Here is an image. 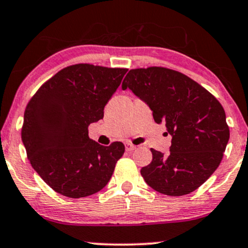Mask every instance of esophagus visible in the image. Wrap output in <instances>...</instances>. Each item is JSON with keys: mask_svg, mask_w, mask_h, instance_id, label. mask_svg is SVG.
<instances>
[{"mask_svg": "<svg viewBox=\"0 0 248 248\" xmlns=\"http://www.w3.org/2000/svg\"><path fill=\"white\" fill-rule=\"evenodd\" d=\"M125 149H126V152H132V150L136 149V146L132 143H125Z\"/></svg>", "mask_w": 248, "mask_h": 248, "instance_id": "34e87169", "label": "esophagus"}]
</instances>
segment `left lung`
Masks as SVG:
<instances>
[{"label":"left lung","mask_w":248,"mask_h":248,"mask_svg":"<svg viewBox=\"0 0 248 248\" xmlns=\"http://www.w3.org/2000/svg\"><path fill=\"white\" fill-rule=\"evenodd\" d=\"M122 89L146 102L156 123L164 122L172 137L166 155L150 149L152 163L140 171L147 185L169 196L201 187L220 165L230 137L217 98L190 77L164 67L131 69Z\"/></svg>","instance_id":"left-lung-1"}]
</instances>
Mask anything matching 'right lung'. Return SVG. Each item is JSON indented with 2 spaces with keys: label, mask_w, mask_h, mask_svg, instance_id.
<instances>
[{
  "label": "right lung",
  "mask_w": 248,
  "mask_h": 248,
  "mask_svg": "<svg viewBox=\"0 0 248 248\" xmlns=\"http://www.w3.org/2000/svg\"><path fill=\"white\" fill-rule=\"evenodd\" d=\"M127 69L77 63L61 69L28 102L21 130L27 157L58 194L88 197L110 180L125 152L116 141L101 146L89 138V125L104 108Z\"/></svg>",
  "instance_id": "add662e5"
}]
</instances>
